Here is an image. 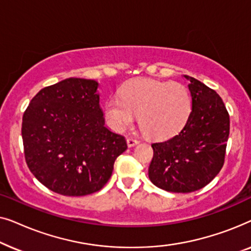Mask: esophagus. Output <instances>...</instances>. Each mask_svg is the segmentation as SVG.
Segmentation results:
<instances>
[{
    "label": "esophagus",
    "mask_w": 251,
    "mask_h": 251,
    "mask_svg": "<svg viewBox=\"0 0 251 251\" xmlns=\"http://www.w3.org/2000/svg\"><path fill=\"white\" fill-rule=\"evenodd\" d=\"M126 144H128L129 147H133L136 146L137 144H139V140H137L136 138H128L126 139Z\"/></svg>",
    "instance_id": "34e87169"
}]
</instances>
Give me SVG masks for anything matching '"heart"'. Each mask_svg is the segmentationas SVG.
<instances>
[{
    "instance_id": "1",
    "label": "heart",
    "mask_w": 251,
    "mask_h": 251,
    "mask_svg": "<svg viewBox=\"0 0 251 251\" xmlns=\"http://www.w3.org/2000/svg\"><path fill=\"white\" fill-rule=\"evenodd\" d=\"M191 112L192 97L184 84L151 78L130 82L104 106L106 122L114 131L125 132L139 115L140 126L157 139L179 131Z\"/></svg>"
}]
</instances>
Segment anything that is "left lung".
I'll return each mask as SVG.
<instances>
[{
    "mask_svg": "<svg viewBox=\"0 0 251 251\" xmlns=\"http://www.w3.org/2000/svg\"><path fill=\"white\" fill-rule=\"evenodd\" d=\"M192 96V112L184 128L153 143L149 168L152 183L173 193H190L210 183L224 164L229 116L222 98L202 82L184 75Z\"/></svg>",
    "mask_w": 251,
    "mask_h": 251,
    "instance_id": "left-lung-1",
    "label": "left lung"
}]
</instances>
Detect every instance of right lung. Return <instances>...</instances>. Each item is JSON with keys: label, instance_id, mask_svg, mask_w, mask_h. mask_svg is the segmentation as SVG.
Listing matches in <instances>:
<instances>
[{"label": "right lung", "instance_id": "add662e5", "mask_svg": "<svg viewBox=\"0 0 251 251\" xmlns=\"http://www.w3.org/2000/svg\"><path fill=\"white\" fill-rule=\"evenodd\" d=\"M99 83L70 77L43 88L24 113L26 163L49 190L82 197L104 187L126 138L105 126Z\"/></svg>", "mask_w": 251, "mask_h": 251}]
</instances>
